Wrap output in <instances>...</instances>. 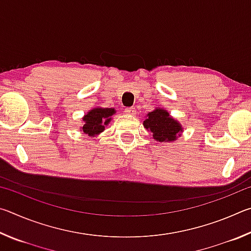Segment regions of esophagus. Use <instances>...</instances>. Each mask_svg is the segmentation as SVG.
Wrapping results in <instances>:
<instances>
[{"label":"esophagus","instance_id":"obj_1","mask_svg":"<svg viewBox=\"0 0 251 251\" xmlns=\"http://www.w3.org/2000/svg\"><path fill=\"white\" fill-rule=\"evenodd\" d=\"M125 113L128 114V115H134V114H136V110L134 107H127L125 108Z\"/></svg>","mask_w":251,"mask_h":251}]
</instances>
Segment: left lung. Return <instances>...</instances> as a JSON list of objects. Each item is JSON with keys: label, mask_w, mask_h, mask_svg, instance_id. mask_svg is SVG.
<instances>
[{"label": "left lung", "mask_w": 251, "mask_h": 251, "mask_svg": "<svg viewBox=\"0 0 251 251\" xmlns=\"http://www.w3.org/2000/svg\"><path fill=\"white\" fill-rule=\"evenodd\" d=\"M143 125L147 130H151L157 142H175L182 131L179 123L163 108H156L148 113Z\"/></svg>", "instance_id": "obj_1"}]
</instances>
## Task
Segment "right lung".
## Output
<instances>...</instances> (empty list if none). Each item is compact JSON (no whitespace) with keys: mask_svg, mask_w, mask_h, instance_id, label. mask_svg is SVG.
<instances>
[{"mask_svg":"<svg viewBox=\"0 0 251 251\" xmlns=\"http://www.w3.org/2000/svg\"><path fill=\"white\" fill-rule=\"evenodd\" d=\"M116 113L114 108H101L96 107L91 109L86 115L83 117L84 126L82 127L83 133L88 136L99 135L105 129V126L112 120V116Z\"/></svg>","mask_w":251,"mask_h":251,"instance_id":"obj_1","label":"right lung"}]
</instances>
